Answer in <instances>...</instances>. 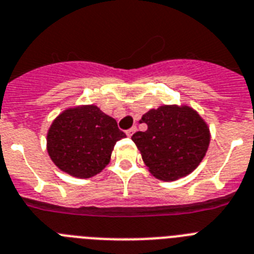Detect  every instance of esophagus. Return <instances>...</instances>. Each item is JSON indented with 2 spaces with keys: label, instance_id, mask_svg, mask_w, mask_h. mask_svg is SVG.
Returning <instances> with one entry per match:
<instances>
[{
  "label": "esophagus",
  "instance_id": "1",
  "mask_svg": "<svg viewBox=\"0 0 254 254\" xmlns=\"http://www.w3.org/2000/svg\"><path fill=\"white\" fill-rule=\"evenodd\" d=\"M135 130H137V127H131L130 129H127V137H131L134 133H135Z\"/></svg>",
  "mask_w": 254,
  "mask_h": 254
}]
</instances>
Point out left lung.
<instances>
[{
  "label": "left lung",
  "mask_w": 254,
  "mask_h": 254,
  "mask_svg": "<svg viewBox=\"0 0 254 254\" xmlns=\"http://www.w3.org/2000/svg\"><path fill=\"white\" fill-rule=\"evenodd\" d=\"M144 131L133 142L151 173L161 181H176L191 173L209 146V129L190 107L161 106L142 116Z\"/></svg>",
  "instance_id": "1"
}]
</instances>
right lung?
<instances>
[{
	"label": "right lung",
	"instance_id": "1",
	"mask_svg": "<svg viewBox=\"0 0 254 254\" xmlns=\"http://www.w3.org/2000/svg\"><path fill=\"white\" fill-rule=\"evenodd\" d=\"M125 137L116 120L98 107H76L65 110L51 124L48 152L59 169L89 178L103 170L116 142Z\"/></svg>",
	"mask_w": 254,
	"mask_h": 254
}]
</instances>
